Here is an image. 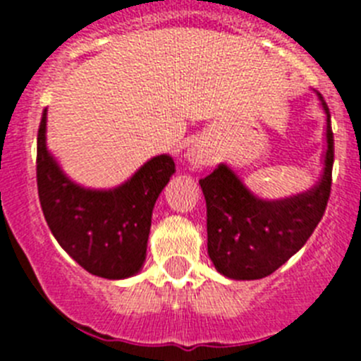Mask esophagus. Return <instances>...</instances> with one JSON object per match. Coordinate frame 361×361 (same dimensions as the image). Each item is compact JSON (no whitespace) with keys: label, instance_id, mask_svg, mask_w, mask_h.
Instances as JSON below:
<instances>
[{"label":"esophagus","instance_id":"obj_1","mask_svg":"<svg viewBox=\"0 0 361 361\" xmlns=\"http://www.w3.org/2000/svg\"><path fill=\"white\" fill-rule=\"evenodd\" d=\"M186 157H188V162H190L193 168H202V166L206 164V153H204V149L200 148L199 145L191 146V148L188 149Z\"/></svg>","mask_w":361,"mask_h":361}]
</instances>
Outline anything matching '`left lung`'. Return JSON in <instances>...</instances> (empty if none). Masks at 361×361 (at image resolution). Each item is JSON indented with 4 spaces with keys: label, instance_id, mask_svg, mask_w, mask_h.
Segmentation results:
<instances>
[{
    "label": "left lung",
    "instance_id": "1",
    "mask_svg": "<svg viewBox=\"0 0 361 361\" xmlns=\"http://www.w3.org/2000/svg\"><path fill=\"white\" fill-rule=\"evenodd\" d=\"M325 111L324 173L305 193L267 200L247 190L226 164L200 178L208 208V255L220 275L233 280H258L286 264L311 237L329 200L334 139L329 106Z\"/></svg>",
    "mask_w": 361,
    "mask_h": 361
}]
</instances>
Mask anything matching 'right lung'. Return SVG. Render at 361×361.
Instances as JSON below:
<instances>
[{"label":"right lung","mask_w":361,"mask_h":361,"mask_svg":"<svg viewBox=\"0 0 361 361\" xmlns=\"http://www.w3.org/2000/svg\"><path fill=\"white\" fill-rule=\"evenodd\" d=\"M173 173V159L157 155L117 188L79 186L47 148L44 108L37 132L41 209L59 245L92 275L123 280L142 269L153 206Z\"/></svg>","instance_id":"1"}]
</instances>
